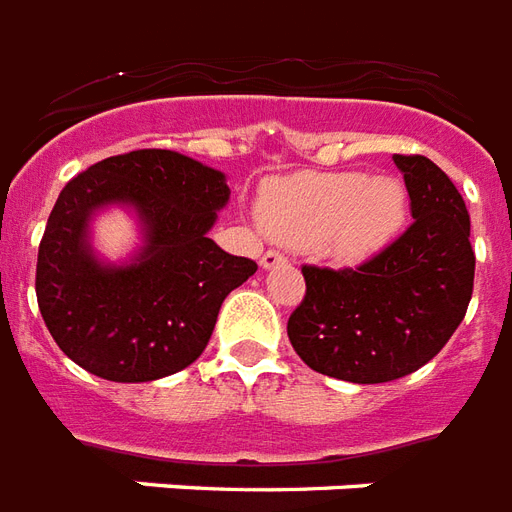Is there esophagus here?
<instances>
[{"label": "esophagus", "mask_w": 512, "mask_h": 512, "mask_svg": "<svg viewBox=\"0 0 512 512\" xmlns=\"http://www.w3.org/2000/svg\"><path fill=\"white\" fill-rule=\"evenodd\" d=\"M287 263V257L281 255V252H276V249H268L263 257H260V268H265V271H273V268H279V265Z\"/></svg>", "instance_id": "1"}]
</instances>
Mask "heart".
Wrapping results in <instances>:
<instances>
[{
  "label": "heart",
  "instance_id": "1",
  "mask_svg": "<svg viewBox=\"0 0 512 512\" xmlns=\"http://www.w3.org/2000/svg\"><path fill=\"white\" fill-rule=\"evenodd\" d=\"M409 215L401 180L366 172H297L263 185L257 217L279 241L340 265L372 260L398 239Z\"/></svg>",
  "mask_w": 512,
  "mask_h": 512
}]
</instances>
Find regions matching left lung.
<instances>
[{"label": "left lung", "instance_id": "left-lung-1", "mask_svg": "<svg viewBox=\"0 0 512 512\" xmlns=\"http://www.w3.org/2000/svg\"><path fill=\"white\" fill-rule=\"evenodd\" d=\"M414 223L361 268L305 265V300L289 316L297 356L316 372L358 385L417 372L460 327L476 255L460 191L425 156H393Z\"/></svg>", "mask_w": 512, "mask_h": 512}]
</instances>
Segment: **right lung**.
<instances>
[{"mask_svg":"<svg viewBox=\"0 0 512 512\" xmlns=\"http://www.w3.org/2000/svg\"><path fill=\"white\" fill-rule=\"evenodd\" d=\"M228 199L225 172L162 148L76 175L52 207L36 260V300L58 348L111 382L162 380L193 364L225 297L257 271L209 239ZM108 208L139 228L122 261L94 247V220Z\"/></svg>","mask_w":512,"mask_h":512,"instance_id":"add662e5","label":"right lung"}]
</instances>
